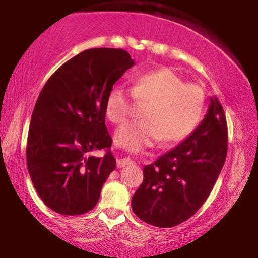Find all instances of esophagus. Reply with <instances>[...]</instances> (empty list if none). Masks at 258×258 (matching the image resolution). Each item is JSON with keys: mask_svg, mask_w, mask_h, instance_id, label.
<instances>
[{"mask_svg": "<svg viewBox=\"0 0 258 258\" xmlns=\"http://www.w3.org/2000/svg\"><path fill=\"white\" fill-rule=\"evenodd\" d=\"M117 168H124V167H128V165L133 164V161L130 160L129 157H123V158H119L117 160Z\"/></svg>", "mask_w": 258, "mask_h": 258, "instance_id": "obj_1", "label": "esophagus"}]
</instances>
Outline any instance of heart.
Returning a JSON list of instances; mask_svg holds the SVG:
<instances>
[{
	"instance_id": "b5f03b06",
	"label": "heart",
	"mask_w": 258,
	"mask_h": 258,
	"mask_svg": "<svg viewBox=\"0 0 258 258\" xmlns=\"http://www.w3.org/2000/svg\"><path fill=\"white\" fill-rule=\"evenodd\" d=\"M132 95L137 103H147L143 119L119 126L115 142L133 153L160 140L176 143L186 139L200 124L206 107L203 88L184 82L177 73L165 67L134 76ZM104 110L110 122H124L133 110L128 91L118 84L112 87L105 98Z\"/></svg>"
}]
</instances>
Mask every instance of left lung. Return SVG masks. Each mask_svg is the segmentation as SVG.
Instances as JSON below:
<instances>
[{
  "label": "left lung",
  "instance_id": "obj_1",
  "mask_svg": "<svg viewBox=\"0 0 258 258\" xmlns=\"http://www.w3.org/2000/svg\"><path fill=\"white\" fill-rule=\"evenodd\" d=\"M227 151V119L214 96L201 124L177 147L143 168V182L132 199L134 214L158 228L189 220L210 195Z\"/></svg>",
  "mask_w": 258,
  "mask_h": 258
}]
</instances>
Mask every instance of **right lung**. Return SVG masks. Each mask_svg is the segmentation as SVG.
<instances>
[{"label": "right lung", "mask_w": 258, "mask_h": 258, "mask_svg": "<svg viewBox=\"0 0 258 258\" xmlns=\"http://www.w3.org/2000/svg\"><path fill=\"white\" fill-rule=\"evenodd\" d=\"M133 66L123 49H88L59 67L41 90L30 119L27 165L38 196L55 213L76 216L93 209L115 170L104 103ZM102 149L104 157L91 155Z\"/></svg>", "instance_id": "obj_1"}]
</instances>
